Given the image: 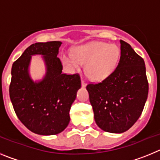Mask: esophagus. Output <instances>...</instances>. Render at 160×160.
Returning a JSON list of instances; mask_svg holds the SVG:
<instances>
[{"label": "esophagus", "instance_id": "34e87169", "mask_svg": "<svg viewBox=\"0 0 160 160\" xmlns=\"http://www.w3.org/2000/svg\"><path fill=\"white\" fill-rule=\"evenodd\" d=\"M86 86H87V82L85 81V80H83V79H82V87H85Z\"/></svg>", "mask_w": 160, "mask_h": 160}]
</instances>
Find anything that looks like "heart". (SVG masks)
Listing matches in <instances>:
<instances>
[{
    "instance_id": "b5f03b06",
    "label": "heart",
    "mask_w": 160,
    "mask_h": 160,
    "mask_svg": "<svg viewBox=\"0 0 160 160\" xmlns=\"http://www.w3.org/2000/svg\"><path fill=\"white\" fill-rule=\"evenodd\" d=\"M119 56V49L114 44L92 42L77 47L73 55H63L62 62L71 70H78L86 63L87 75L94 81H102L116 69Z\"/></svg>"
}]
</instances>
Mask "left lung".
Listing matches in <instances>:
<instances>
[{
    "mask_svg": "<svg viewBox=\"0 0 160 160\" xmlns=\"http://www.w3.org/2000/svg\"><path fill=\"white\" fill-rule=\"evenodd\" d=\"M118 66L100 82L89 83L87 90L94 120L102 131L122 133L135 123L148 95L145 63L129 44L120 40Z\"/></svg>",
    "mask_w": 160,
    "mask_h": 160,
    "instance_id": "obj_1",
    "label": "left lung"
}]
</instances>
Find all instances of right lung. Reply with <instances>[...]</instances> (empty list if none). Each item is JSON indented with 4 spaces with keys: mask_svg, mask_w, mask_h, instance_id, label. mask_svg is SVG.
Segmentation results:
<instances>
[{
    "mask_svg": "<svg viewBox=\"0 0 160 160\" xmlns=\"http://www.w3.org/2000/svg\"><path fill=\"white\" fill-rule=\"evenodd\" d=\"M61 42H37L25 49L12 64L9 96L14 111L32 132L42 135H57L70 122V110L81 87L78 73H62V65L57 57ZM42 54L47 73L34 83L28 74L31 56Z\"/></svg>",
    "mask_w": 160,
    "mask_h": 160,
    "instance_id": "1",
    "label": "right lung"
}]
</instances>
